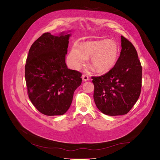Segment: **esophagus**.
Returning a JSON list of instances; mask_svg holds the SVG:
<instances>
[{"mask_svg": "<svg viewBox=\"0 0 160 160\" xmlns=\"http://www.w3.org/2000/svg\"><path fill=\"white\" fill-rule=\"evenodd\" d=\"M82 79H83V81H87L89 80V77L86 75H82Z\"/></svg>", "mask_w": 160, "mask_h": 160, "instance_id": "34e87169", "label": "esophagus"}]
</instances>
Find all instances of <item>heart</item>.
<instances>
[{"instance_id":"b5f03b06","label":"heart","mask_w":160,"mask_h":160,"mask_svg":"<svg viewBox=\"0 0 160 160\" xmlns=\"http://www.w3.org/2000/svg\"><path fill=\"white\" fill-rule=\"evenodd\" d=\"M119 49L117 43L109 39L87 42L83 45L75 44L69 55V61L74 69H79L91 57L89 65L97 72L110 70L117 62Z\"/></svg>"}]
</instances>
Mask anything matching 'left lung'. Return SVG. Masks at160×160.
<instances>
[{
  "mask_svg": "<svg viewBox=\"0 0 160 160\" xmlns=\"http://www.w3.org/2000/svg\"><path fill=\"white\" fill-rule=\"evenodd\" d=\"M122 51L115 66L107 73L92 77L97 108L110 115L127 114L141 93L142 67L132 43L121 36Z\"/></svg>",
  "mask_w": 160,
  "mask_h": 160,
  "instance_id": "left-lung-1",
  "label": "left lung"
}]
</instances>
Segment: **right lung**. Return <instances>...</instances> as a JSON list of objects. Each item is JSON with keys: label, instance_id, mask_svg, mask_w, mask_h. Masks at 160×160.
Here are the masks:
<instances>
[{"label": "right lung", "instance_id": "right-lung-1", "mask_svg": "<svg viewBox=\"0 0 160 160\" xmlns=\"http://www.w3.org/2000/svg\"><path fill=\"white\" fill-rule=\"evenodd\" d=\"M71 35L65 32L58 36L45 32L28 51L25 65L28 98L37 109L46 115L65 113L75 91L81 84L82 74L68 69L65 63Z\"/></svg>", "mask_w": 160, "mask_h": 160}]
</instances>
